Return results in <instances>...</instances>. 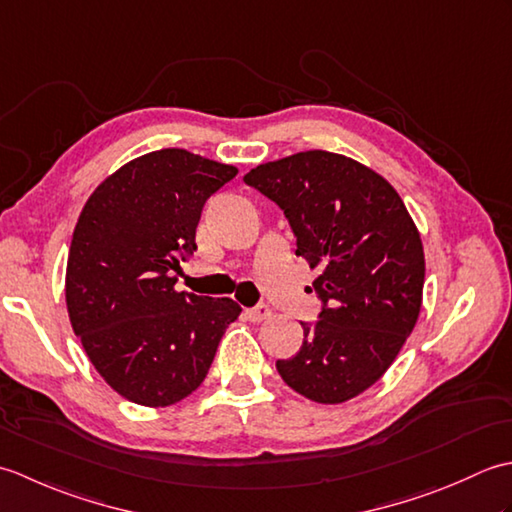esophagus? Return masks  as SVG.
<instances>
[{
	"mask_svg": "<svg viewBox=\"0 0 512 512\" xmlns=\"http://www.w3.org/2000/svg\"><path fill=\"white\" fill-rule=\"evenodd\" d=\"M244 317L250 321V323H262L270 317V308L268 306H257V308H248L244 310Z\"/></svg>",
	"mask_w": 512,
	"mask_h": 512,
	"instance_id": "1",
	"label": "esophagus"
}]
</instances>
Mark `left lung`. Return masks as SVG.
I'll use <instances>...</instances> for the list:
<instances>
[{"label": "left lung", "mask_w": 512, "mask_h": 512, "mask_svg": "<svg viewBox=\"0 0 512 512\" xmlns=\"http://www.w3.org/2000/svg\"><path fill=\"white\" fill-rule=\"evenodd\" d=\"M244 182L277 202L297 235L323 310L301 323V350L277 361L297 394L321 405L352 400L396 361L422 308L418 226L391 184L332 151H301L250 169Z\"/></svg>", "instance_id": "obj_1"}]
</instances>
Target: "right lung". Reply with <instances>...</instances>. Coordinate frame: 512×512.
I'll use <instances>...</instances> for the list:
<instances>
[{
	"label": "right lung",
	"mask_w": 512,
	"mask_h": 512,
	"mask_svg": "<svg viewBox=\"0 0 512 512\" xmlns=\"http://www.w3.org/2000/svg\"><path fill=\"white\" fill-rule=\"evenodd\" d=\"M237 176L187 149L129 160L85 202L74 226L65 306L94 369L116 394L169 407L202 385L242 308L176 290L202 206Z\"/></svg>",
	"instance_id": "1"
}]
</instances>
